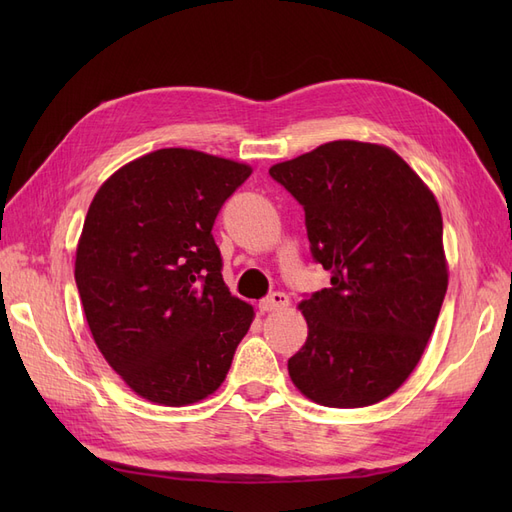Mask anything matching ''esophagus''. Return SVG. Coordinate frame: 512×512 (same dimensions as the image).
I'll use <instances>...</instances> for the list:
<instances>
[{
  "label": "esophagus",
  "mask_w": 512,
  "mask_h": 512,
  "mask_svg": "<svg viewBox=\"0 0 512 512\" xmlns=\"http://www.w3.org/2000/svg\"><path fill=\"white\" fill-rule=\"evenodd\" d=\"M288 303H290L288 294H284V292H273V294H269L267 299H262V301L258 303V307H260V312L265 314V312H277V309H284V307H288Z\"/></svg>",
  "instance_id": "obj_1"
}]
</instances>
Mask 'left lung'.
<instances>
[{
  "mask_svg": "<svg viewBox=\"0 0 512 512\" xmlns=\"http://www.w3.org/2000/svg\"><path fill=\"white\" fill-rule=\"evenodd\" d=\"M305 209L331 288L299 303L305 346L294 386L320 406L365 408L393 395L421 361L448 286L438 200L391 147L331 141L273 164Z\"/></svg>",
  "mask_w": 512,
  "mask_h": 512,
  "instance_id": "obj_1",
  "label": "left lung"
}]
</instances>
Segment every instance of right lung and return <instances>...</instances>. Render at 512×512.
Instances as JSON below:
<instances>
[{
	"mask_svg": "<svg viewBox=\"0 0 512 512\" xmlns=\"http://www.w3.org/2000/svg\"><path fill=\"white\" fill-rule=\"evenodd\" d=\"M252 166L158 149L121 166L91 200L74 280L94 342L130 389L190 406L222 386L254 307L232 297L211 228Z\"/></svg>",
	"mask_w": 512,
	"mask_h": 512,
	"instance_id": "add662e5",
	"label": "right lung"
}]
</instances>
